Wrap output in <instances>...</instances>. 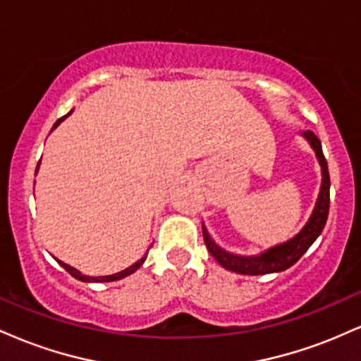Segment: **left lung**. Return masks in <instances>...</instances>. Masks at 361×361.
I'll use <instances>...</instances> for the list:
<instances>
[{
  "label": "left lung",
  "instance_id": "obj_1",
  "mask_svg": "<svg viewBox=\"0 0 361 361\" xmlns=\"http://www.w3.org/2000/svg\"><path fill=\"white\" fill-rule=\"evenodd\" d=\"M300 135L310 144V147L316 152V157L319 161V166H321V188H319V195L316 205H314L312 214H310L309 221L305 222V226L293 235L288 241L276 244V246L268 247L267 251L259 252L255 256H244V255H235V252L226 251L224 247L219 246L214 241L212 235L207 231L205 224L202 222V233H204V241L207 250L210 255L217 259V263L226 270L239 273V275H267V273H279L285 271L287 268L295 264L304 252L312 246V243L321 235L322 229H324L327 214H329V171H327V163L326 157L322 154V146L321 140L317 139V135L314 132L305 130L300 132Z\"/></svg>",
  "mask_w": 361,
  "mask_h": 361
}]
</instances>
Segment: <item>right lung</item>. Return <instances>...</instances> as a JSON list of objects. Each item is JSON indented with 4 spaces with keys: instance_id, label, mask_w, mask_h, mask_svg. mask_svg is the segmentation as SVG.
I'll return each mask as SVG.
<instances>
[{
    "instance_id": "1",
    "label": "right lung",
    "mask_w": 361,
    "mask_h": 361,
    "mask_svg": "<svg viewBox=\"0 0 361 361\" xmlns=\"http://www.w3.org/2000/svg\"><path fill=\"white\" fill-rule=\"evenodd\" d=\"M73 114V110L69 111L68 115H64V117H61L59 120H57L56 123H54V127H52V130L54 128H56L57 126H59L61 122H64L66 118L69 117V115ZM51 130V132H52ZM39 164H40V161H39ZM39 164H37V169H39ZM146 258H147V255L146 256H142V258H140L139 261H135L134 264H132V267H128V268H126V270H122V271H118V273H114V275H105V276H90V275H82V273L80 271V270H76V268H73L71 264H68V263H64V261H61V259H57V263L61 264L62 268H64L66 271H69V275H73L74 279H78V280H81V281H86V283H102V281H115V280H122V279H126V276H128V275H132V273L134 271H137L140 267H142V263L144 261H146Z\"/></svg>"
}]
</instances>
